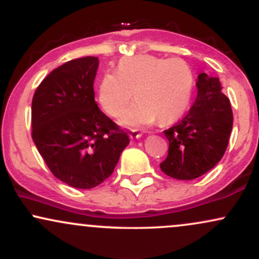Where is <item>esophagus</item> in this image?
Listing matches in <instances>:
<instances>
[{
  "label": "esophagus",
  "instance_id": "1",
  "mask_svg": "<svg viewBox=\"0 0 259 259\" xmlns=\"http://www.w3.org/2000/svg\"><path fill=\"white\" fill-rule=\"evenodd\" d=\"M142 136V134L139 132V130H132L129 133V138L130 139H140Z\"/></svg>",
  "mask_w": 259,
  "mask_h": 259
}]
</instances>
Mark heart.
Segmentation results:
<instances>
[{
    "mask_svg": "<svg viewBox=\"0 0 259 259\" xmlns=\"http://www.w3.org/2000/svg\"><path fill=\"white\" fill-rule=\"evenodd\" d=\"M195 78L191 67L183 58H159L140 55L120 59L117 74L107 73L99 90L100 105L107 114L120 117L135 97L121 123L144 126L179 118L190 105Z\"/></svg>",
    "mask_w": 259,
    "mask_h": 259,
    "instance_id": "b5f03b06",
    "label": "heart"
}]
</instances>
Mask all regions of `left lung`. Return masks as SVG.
Listing matches in <instances>:
<instances>
[{
	"label": "left lung",
	"instance_id": "1",
	"mask_svg": "<svg viewBox=\"0 0 259 259\" xmlns=\"http://www.w3.org/2000/svg\"><path fill=\"white\" fill-rule=\"evenodd\" d=\"M196 86L197 97L186 117L164 130L169 150L159 167L178 180L196 179L215 167L233 129L230 101L222 92L219 79L201 73Z\"/></svg>",
	"mask_w": 259,
	"mask_h": 259
}]
</instances>
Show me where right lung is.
<instances>
[{
  "label": "right lung",
  "mask_w": 259,
  "mask_h": 259,
  "mask_svg": "<svg viewBox=\"0 0 259 259\" xmlns=\"http://www.w3.org/2000/svg\"><path fill=\"white\" fill-rule=\"evenodd\" d=\"M97 57H82L53 69L35 91L32 140L52 174L76 189L109 178L129 136L97 107Z\"/></svg>",
  "instance_id": "add662e5"
}]
</instances>
